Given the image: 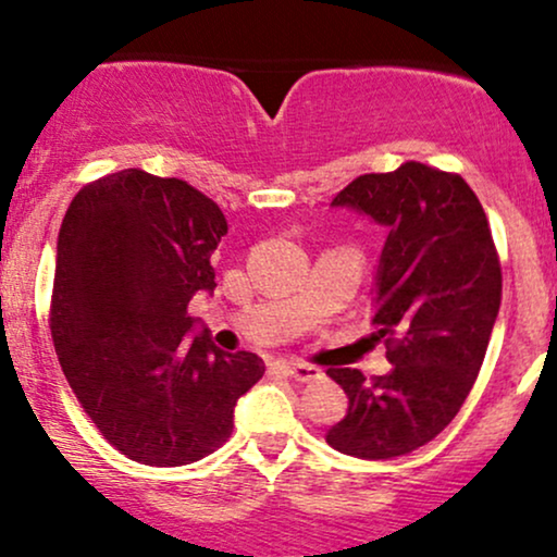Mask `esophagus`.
<instances>
[{
	"label": "esophagus",
	"instance_id": "34e87169",
	"mask_svg": "<svg viewBox=\"0 0 557 557\" xmlns=\"http://www.w3.org/2000/svg\"><path fill=\"white\" fill-rule=\"evenodd\" d=\"M280 372H283L285 376H290V380H296V382H311V380H319V376H322V372H319L317 367H309V363H287V361H283V363H280Z\"/></svg>",
	"mask_w": 557,
	"mask_h": 557
}]
</instances>
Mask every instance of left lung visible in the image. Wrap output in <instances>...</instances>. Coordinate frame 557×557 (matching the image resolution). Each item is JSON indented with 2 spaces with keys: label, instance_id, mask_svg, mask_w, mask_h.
I'll return each mask as SVG.
<instances>
[{
  "label": "left lung",
  "instance_id": "left-lung-1",
  "mask_svg": "<svg viewBox=\"0 0 557 557\" xmlns=\"http://www.w3.org/2000/svg\"><path fill=\"white\" fill-rule=\"evenodd\" d=\"M387 227L372 324L389 374L327 369L348 413L327 432L345 456L385 461L437 437L474 387L503 296V272L482 203L456 172L406 162L356 177L332 198Z\"/></svg>",
  "mask_w": 557,
  "mask_h": 557
}]
</instances>
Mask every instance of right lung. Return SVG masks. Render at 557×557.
Instances as JSON below:
<instances>
[{"instance_id":"1","label":"right lung","mask_w":557,"mask_h":557,"mask_svg":"<svg viewBox=\"0 0 557 557\" xmlns=\"http://www.w3.org/2000/svg\"><path fill=\"white\" fill-rule=\"evenodd\" d=\"M222 209L194 185L120 170L83 185L57 240L49 330L75 398L131 461L183 466L225 445L235 403L264 376L257 354L185 337L214 290Z\"/></svg>"}]
</instances>
